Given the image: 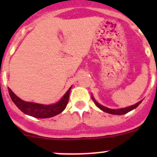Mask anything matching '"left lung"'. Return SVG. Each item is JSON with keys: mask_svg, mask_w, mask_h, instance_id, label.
<instances>
[{"mask_svg": "<svg viewBox=\"0 0 157 157\" xmlns=\"http://www.w3.org/2000/svg\"><path fill=\"white\" fill-rule=\"evenodd\" d=\"M92 99L94 100V102L95 103V105H97V106L99 108V109H101V110L104 111V112H108V113H109V114H113V115H123V114H126V113H127V112H129L130 111L133 110V109H136L137 107L138 106V105L141 104V101H139V102H138L137 104H135V105H132V106H130V107H127V108H125V109H109V108H106V107L103 106V105H101L100 104H98L97 101H95V100L94 99V98H92Z\"/></svg>", "mask_w": 157, "mask_h": 157, "instance_id": "1", "label": "left lung"}]
</instances>
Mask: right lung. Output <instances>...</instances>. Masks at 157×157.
<instances>
[{
    "mask_svg": "<svg viewBox=\"0 0 157 157\" xmlns=\"http://www.w3.org/2000/svg\"><path fill=\"white\" fill-rule=\"evenodd\" d=\"M71 89V87L67 91L60 101H58L57 103L50 105H41V104L32 103V102H27V101H23L18 98L9 88H8V93L14 104L23 113L33 116V117L45 119V118H50L56 116L64 110L67 105L68 103Z\"/></svg>",
    "mask_w": 157,
    "mask_h": 157,
    "instance_id": "add662e5",
    "label": "right lung"
}]
</instances>
